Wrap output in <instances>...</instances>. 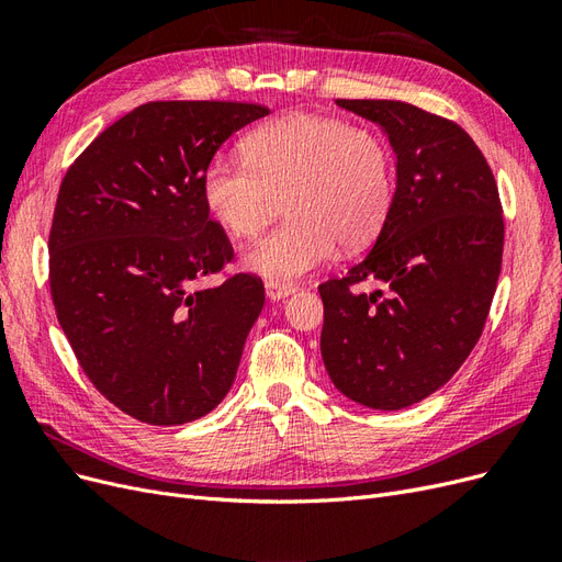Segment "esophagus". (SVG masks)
<instances>
[{
    "label": "esophagus",
    "mask_w": 562,
    "mask_h": 562,
    "mask_svg": "<svg viewBox=\"0 0 562 562\" xmlns=\"http://www.w3.org/2000/svg\"><path fill=\"white\" fill-rule=\"evenodd\" d=\"M293 293H295L293 285H283V283H274V281H267L265 283V295L271 302H279V300L293 295Z\"/></svg>",
    "instance_id": "esophagus-1"
}]
</instances>
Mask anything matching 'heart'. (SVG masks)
<instances>
[{
  "instance_id": "heart-1",
  "label": "heart",
  "mask_w": 562,
  "mask_h": 562,
  "mask_svg": "<svg viewBox=\"0 0 562 562\" xmlns=\"http://www.w3.org/2000/svg\"><path fill=\"white\" fill-rule=\"evenodd\" d=\"M394 159L380 135L345 119L288 114L252 131L246 157L215 155L201 176L209 213L232 236L258 234L285 196L288 223L244 252V267L291 285L335 252L370 244L394 201Z\"/></svg>"
}]
</instances>
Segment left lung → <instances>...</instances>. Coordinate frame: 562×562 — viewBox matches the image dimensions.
I'll return each mask as SVG.
<instances>
[{"label":"left lung","instance_id":"1","mask_svg":"<svg viewBox=\"0 0 562 562\" xmlns=\"http://www.w3.org/2000/svg\"><path fill=\"white\" fill-rule=\"evenodd\" d=\"M378 124L396 192L372 250L318 285L321 356L337 391L372 411L431 396L479 342L502 271L495 176L469 133L401 100H337ZM366 278L387 291L353 294Z\"/></svg>","mask_w":562,"mask_h":562}]
</instances>
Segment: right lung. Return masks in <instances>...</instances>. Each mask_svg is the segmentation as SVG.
Masks as SVG:
<instances>
[{
    "label": "right lung",
    "mask_w": 562,
    "mask_h": 562,
    "mask_svg": "<svg viewBox=\"0 0 562 562\" xmlns=\"http://www.w3.org/2000/svg\"><path fill=\"white\" fill-rule=\"evenodd\" d=\"M252 103L155 100L105 128L67 168L48 236V283L81 370L151 427L209 415L227 396L265 304L262 281L199 291L234 250L201 176Z\"/></svg>",
    "instance_id": "1"
}]
</instances>
